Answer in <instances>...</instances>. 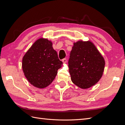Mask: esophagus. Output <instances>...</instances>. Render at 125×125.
Returning <instances> with one entry per match:
<instances>
[{
	"label": "esophagus",
	"instance_id": "1",
	"mask_svg": "<svg viewBox=\"0 0 125 125\" xmlns=\"http://www.w3.org/2000/svg\"><path fill=\"white\" fill-rule=\"evenodd\" d=\"M62 62H63V63H66L67 62V59L66 58H63L62 60Z\"/></svg>",
	"mask_w": 125,
	"mask_h": 125
}]
</instances>
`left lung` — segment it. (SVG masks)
<instances>
[{
    "mask_svg": "<svg viewBox=\"0 0 125 125\" xmlns=\"http://www.w3.org/2000/svg\"><path fill=\"white\" fill-rule=\"evenodd\" d=\"M71 81L82 89L95 84L102 76L105 67L103 57L90 41L74 43L68 60Z\"/></svg>",
    "mask_w": 125,
    "mask_h": 125,
    "instance_id": "1",
    "label": "left lung"
}]
</instances>
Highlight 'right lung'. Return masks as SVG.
I'll return each mask as SVG.
<instances>
[{
	"label": "right lung",
	"mask_w": 125,
	"mask_h": 125,
	"mask_svg": "<svg viewBox=\"0 0 125 125\" xmlns=\"http://www.w3.org/2000/svg\"><path fill=\"white\" fill-rule=\"evenodd\" d=\"M62 62L47 39H40L33 44L22 59V69L29 82L44 88L54 80Z\"/></svg>",
	"instance_id": "right-lung-1"
}]
</instances>
